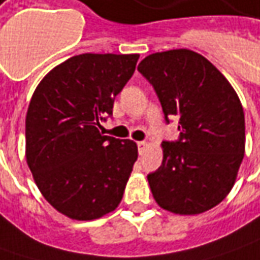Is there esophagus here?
Segmentation results:
<instances>
[{"label":"esophagus","instance_id":"obj_1","mask_svg":"<svg viewBox=\"0 0 260 260\" xmlns=\"http://www.w3.org/2000/svg\"><path fill=\"white\" fill-rule=\"evenodd\" d=\"M137 147H139V153H142L146 147H147V143L146 142H137Z\"/></svg>","mask_w":260,"mask_h":260}]
</instances>
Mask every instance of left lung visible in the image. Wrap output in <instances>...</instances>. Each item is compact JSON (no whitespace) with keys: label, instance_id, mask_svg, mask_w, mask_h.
<instances>
[{"label":"left lung","instance_id":"8db88e82","mask_svg":"<svg viewBox=\"0 0 260 260\" xmlns=\"http://www.w3.org/2000/svg\"><path fill=\"white\" fill-rule=\"evenodd\" d=\"M137 69L181 132L178 142H162V165L147 175L153 198L174 214L205 213L232 191L245 156L242 103L225 76L189 49L152 53Z\"/></svg>","mask_w":260,"mask_h":260}]
</instances>
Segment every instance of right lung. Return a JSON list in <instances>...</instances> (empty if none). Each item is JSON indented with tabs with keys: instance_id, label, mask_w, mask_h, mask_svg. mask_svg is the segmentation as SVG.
Masks as SVG:
<instances>
[{
	"instance_id": "obj_1",
	"label": "right lung",
	"mask_w": 260,
	"mask_h": 260,
	"mask_svg": "<svg viewBox=\"0 0 260 260\" xmlns=\"http://www.w3.org/2000/svg\"><path fill=\"white\" fill-rule=\"evenodd\" d=\"M139 60L137 53H84L55 66L35 89L25 115V160L45 200L72 220L118 207L137 145L98 127Z\"/></svg>"
}]
</instances>
